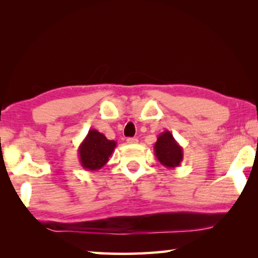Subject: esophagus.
I'll use <instances>...</instances> for the list:
<instances>
[{
	"label": "esophagus",
	"mask_w": 258,
	"mask_h": 258,
	"mask_svg": "<svg viewBox=\"0 0 258 258\" xmlns=\"http://www.w3.org/2000/svg\"><path fill=\"white\" fill-rule=\"evenodd\" d=\"M139 140L137 138H128L126 139V142L128 143V145H135V143H138Z\"/></svg>",
	"instance_id": "34e87169"
}]
</instances>
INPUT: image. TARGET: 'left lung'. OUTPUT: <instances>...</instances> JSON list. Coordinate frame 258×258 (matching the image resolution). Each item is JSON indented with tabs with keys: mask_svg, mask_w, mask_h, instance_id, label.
Masks as SVG:
<instances>
[{
	"mask_svg": "<svg viewBox=\"0 0 258 258\" xmlns=\"http://www.w3.org/2000/svg\"><path fill=\"white\" fill-rule=\"evenodd\" d=\"M156 158L167 168L178 167L183 160V148L169 131L160 133L154 146Z\"/></svg>",
	"mask_w": 258,
	"mask_h": 258,
	"instance_id": "8db88e82",
	"label": "left lung"
}]
</instances>
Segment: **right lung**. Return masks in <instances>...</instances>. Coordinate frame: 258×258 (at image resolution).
Returning <instances> with one entry per match:
<instances>
[{
  "instance_id": "add662e5",
  "label": "right lung",
  "mask_w": 258,
  "mask_h": 258,
  "mask_svg": "<svg viewBox=\"0 0 258 258\" xmlns=\"http://www.w3.org/2000/svg\"><path fill=\"white\" fill-rule=\"evenodd\" d=\"M117 146L113 140H108L97 130H90L78 147V158L81 166L87 171H98L109 160Z\"/></svg>"
}]
</instances>
